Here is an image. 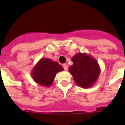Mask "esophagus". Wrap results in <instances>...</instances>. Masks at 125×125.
Masks as SVG:
<instances>
[{
  "label": "esophagus",
  "mask_w": 125,
  "mask_h": 125,
  "mask_svg": "<svg viewBox=\"0 0 125 125\" xmlns=\"http://www.w3.org/2000/svg\"><path fill=\"white\" fill-rule=\"evenodd\" d=\"M62 67H63V68H64L65 70H67V69H68V65L67 64H64V65H62Z\"/></svg>",
  "instance_id": "esophagus-1"
}]
</instances>
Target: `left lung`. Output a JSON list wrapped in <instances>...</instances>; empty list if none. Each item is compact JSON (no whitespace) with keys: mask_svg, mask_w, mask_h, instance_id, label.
Returning a JSON list of instances; mask_svg holds the SVG:
<instances>
[{"mask_svg":"<svg viewBox=\"0 0 125 125\" xmlns=\"http://www.w3.org/2000/svg\"><path fill=\"white\" fill-rule=\"evenodd\" d=\"M73 65L69 67L75 83L84 88L91 87L98 79L100 68L97 60L90 55L79 53L72 58Z\"/></svg>","mask_w":125,"mask_h":125,"instance_id":"left-lung-1","label":"left lung"}]
</instances>
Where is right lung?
Here are the masks:
<instances>
[{"label":"right lung","mask_w":125,"mask_h":125,"mask_svg":"<svg viewBox=\"0 0 125 125\" xmlns=\"http://www.w3.org/2000/svg\"><path fill=\"white\" fill-rule=\"evenodd\" d=\"M63 70L57 62L49 58H42L32 71V77L39 85L49 87L53 83L55 74Z\"/></svg>","instance_id":"obj_1"}]
</instances>
